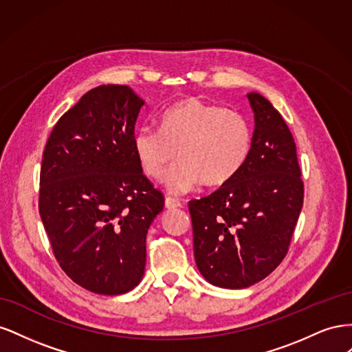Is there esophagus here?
Wrapping results in <instances>:
<instances>
[{
	"mask_svg": "<svg viewBox=\"0 0 352 352\" xmlns=\"http://www.w3.org/2000/svg\"><path fill=\"white\" fill-rule=\"evenodd\" d=\"M179 207H182V202H180L179 199H176L173 197H167L166 198V208L172 210V208H179Z\"/></svg>",
	"mask_w": 352,
	"mask_h": 352,
	"instance_id": "obj_1",
	"label": "esophagus"
}]
</instances>
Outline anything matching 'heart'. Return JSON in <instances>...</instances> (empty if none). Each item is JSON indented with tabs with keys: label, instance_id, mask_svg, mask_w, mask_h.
<instances>
[{
	"label": "heart",
	"instance_id": "obj_1",
	"mask_svg": "<svg viewBox=\"0 0 352 352\" xmlns=\"http://www.w3.org/2000/svg\"><path fill=\"white\" fill-rule=\"evenodd\" d=\"M251 145L247 117L197 97L167 109L162 131L142 126L133 135L138 163L150 179L163 180L177 155L182 160L167 177L173 194L188 192L201 182L207 186L228 184L248 160Z\"/></svg>",
	"mask_w": 352,
	"mask_h": 352
}]
</instances>
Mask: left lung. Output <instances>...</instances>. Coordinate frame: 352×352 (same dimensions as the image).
Wrapping results in <instances>:
<instances>
[{
    "mask_svg": "<svg viewBox=\"0 0 352 352\" xmlns=\"http://www.w3.org/2000/svg\"><path fill=\"white\" fill-rule=\"evenodd\" d=\"M247 97L255 122L248 160L228 184L189 201L197 267L228 289L248 287L278 267L304 202L289 127L263 95Z\"/></svg>",
    "mask_w": 352,
    "mask_h": 352,
    "instance_id": "obj_1",
    "label": "left lung"
}]
</instances>
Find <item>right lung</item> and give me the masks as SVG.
I'll list each match as a JSON object with an SVG mask.
<instances>
[{
    "label": "right lung",
    "instance_id": "right-lung-1",
    "mask_svg": "<svg viewBox=\"0 0 352 352\" xmlns=\"http://www.w3.org/2000/svg\"><path fill=\"white\" fill-rule=\"evenodd\" d=\"M145 104L124 85H101L52 129L39 177V214L60 267L85 289L129 292L141 282L146 233L164 195L133 151Z\"/></svg>",
    "mask_w": 352,
    "mask_h": 352
}]
</instances>
